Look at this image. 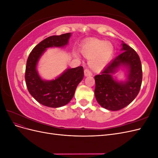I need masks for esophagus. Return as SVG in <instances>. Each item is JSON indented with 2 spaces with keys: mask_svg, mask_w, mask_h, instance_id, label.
I'll list each match as a JSON object with an SVG mask.
<instances>
[{
  "mask_svg": "<svg viewBox=\"0 0 158 158\" xmlns=\"http://www.w3.org/2000/svg\"><path fill=\"white\" fill-rule=\"evenodd\" d=\"M84 75H85V76H90L92 75V73H91V71L89 69H85L84 70Z\"/></svg>",
  "mask_w": 158,
  "mask_h": 158,
  "instance_id": "obj_1",
  "label": "esophagus"
}]
</instances>
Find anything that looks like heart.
I'll use <instances>...</instances> for the list:
<instances>
[{"instance_id": "heart-1", "label": "heart", "mask_w": 158, "mask_h": 158, "mask_svg": "<svg viewBox=\"0 0 158 158\" xmlns=\"http://www.w3.org/2000/svg\"><path fill=\"white\" fill-rule=\"evenodd\" d=\"M113 51L111 43L97 39L86 41L80 48L81 53L89 59V66L94 71L102 70L107 65L111 59Z\"/></svg>"}]
</instances>
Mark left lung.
I'll return each mask as SVG.
<instances>
[{
  "label": "left lung",
  "mask_w": 158,
  "mask_h": 158,
  "mask_svg": "<svg viewBox=\"0 0 158 158\" xmlns=\"http://www.w3.org/2000/svg\"><path fill=\"white\" fill-rule=\"evenodd\" d=\"M123 43V52L110 63L100 74L95 76L94 94L105 109L118 111L130 104L140 92L142 70L140 57L132 47ZM121 65H127L129 73L125 83H117L111 74Z\"/></svg>",
  "instance_id": "8db88e82"
}]
</instances>
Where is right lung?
Segmentation results:
<instances>
[{"instance_id": "add662e5", "label": "right lung", "mask_w": 158, "mask_h": 158, "mask_svg": "<svg viewBox=\"0 0 158 158\" xmlns=\"http://www.w3.org/2000/svg\"><path fill=\"white\" fill-rule=\"evenodd\" d=\"M70 34L67 33L47 37L33 49L27 58L25 73L27 89L37 102L45 106L56 108L67 104L84 78V69L81 66L68 69L51 81L41 80L36 71L37 61L44 51L48 47L64 46L68 44Z\"/></svg>"}]
</instances>
